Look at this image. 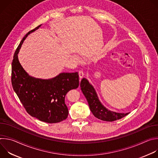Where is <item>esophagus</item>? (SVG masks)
I'll list each match as a JSON object with an SVG mask.
<instances>
[{"label": "esophagus", "instance_id": "esophagus-1", "mask_svg": "<svg viewBox=\"0 0 158 158\" xmlns=\"http://www.w3.org/2000/svg\"><path fill=\"white\" fill-rule=\"evenodd\" d=\"M79 77H80V78H82V77H84V71H82V70H80V71H79Z\"/></svg>", "mask_w": 158, "mask_h": 158}]
</instances>
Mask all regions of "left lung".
Wrapping results in <instances>:
<instances>
[{
    "mask_svg": "<svg viewBox=\"0 0 158 158\" xmlns=\"http://www.w3.org/2000/svg\"><path fill=\"white\" fill-rule=\"evenodd\" d=\"M81 91L85 96L91 111L93 115L99 119L105 121H114L120 119L129 113H118L107 110L100 102L94 87L89 84L85 78H83L81 82Z\"/></svg>",
    "mask_w": 158,
    "mask_h": 158,
    "instance_id": "left-lung-1",
    "label": "left lung"
}]
</instances>
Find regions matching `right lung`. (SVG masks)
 Instances as JSON below:
<instances>
[{"instance_id": "right-lung-1", "label": "right lung", "mask_w": 158, "mask_h": 158, "mask_svg": "<svg viewBox=\"0 0 158 158\" xmlns=\"http://www.w3.org/2000/svg\"><path fill=\"white\" fill-rule=\"evenodd\" d=\"M40 26L29 31L16 49L12 62L11 82L28 114L43 122L57 123L68 116L65 96L70 90L78 87L79 75L77 73H63L51 79H41L29 76L22 68L17 54L27 35Z\"/></svg>"}]
</instances>
